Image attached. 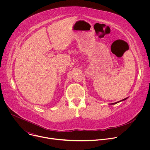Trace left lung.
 I'll return each mask as SVG.
<instances>
[{
	"instance_id": "left-lung-1",
	"label": "left lung",
	"mask_w": 150,
	"mask_h": 150,
	"mask_svg": "<svg viewBox=\"0 0 150 150\" xmlns=\"http://www.w3.org/2000/svg\"><path fill=\"white\" fill-rule=\"evenodd\" d=\"M127 98H128V97H126V98H124V99H123V100H120V101H117V102H116V103H111V104H110L112 105V104H117V103H119V102H121V101H123L126 100Z\"/></svg>"
}]
</instances>
